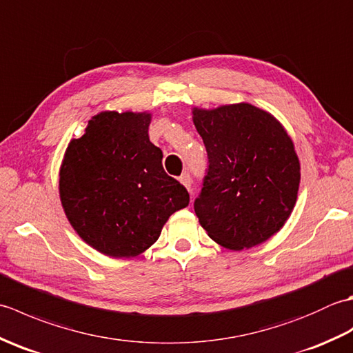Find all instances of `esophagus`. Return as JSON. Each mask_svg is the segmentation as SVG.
<instances>
[{
    "instance_id": "34e87169",
    "label": "esophagus",
    "mask_w": 353,
    "mask_h": 353,
    "mask_svg": "<svg viewBox=\"0 0 353 353\" xmlns=\"http://www.w3.org/2000/svg\"><path fill=\"white\" fill-rule=\"evenodd\" d=\"M179 181H181V183L185 186L186 190H191V183H192V181H191V176H190V172H183V174L179 177Z\"/></svg>"
}]
</instances>
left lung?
<instances>
[{
  "label": "left lung",
  "instance_id": "8db88e82",
  "mask_svg": "<svg viewBox=\"0 0 353 353\" xmlns=\"http://www.w3.org/2000/svg\"><path fill=\"white\" fill-rule=\"evenodd\" d=\"M208 170L194 211L209 238L230 250L267 241L297 200L301 162L277 119L249 103L192 109Z\"/></svg>",
  "mask_w": 353,
  "mask_h": 353
}]
</instances>
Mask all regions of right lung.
Here are the masks:
<instances>
[{
    "label": "right lung",
    "mask_w": 353,
    "mask_h": 353,
    "mask_svg": "<svg viewBox=\"0 0 353 353\" xmlns=\"http://www.w3.org/2000/svg\"><path fill=\"white\" fill-rule=\"evenodd\" d=\"M150 121L148 112H100L65 152L59 172L65 215L106 256H138L157 241L170 215L190 203L150 142Z\"/></svg>",
    "instance_id": "1"
}]
</instances>
